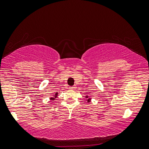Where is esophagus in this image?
<instances>
[{
  "label": "esophagus",
  "instance_id": "34e87169",
  "mask_svg": "<svg viewBox=\"0 0 149 149\" xmlns=\"http://www.w3.org/2000/svg\"><path fill=\"white\" fill-rule=\"evenodd\" d=\"M70 89H71V90H74V89H75V87H74V86L70 87Z\"/></svg>",
  "mask_w": 149,
  "mask_h": 149
}]
</instances>
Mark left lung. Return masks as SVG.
Here are the masks:
<instances>
[{
	"label": "left lung",
	"mask_w": 149,
	"mask_h": 149,
	"mask_svg": "<svg viewBox=\"0 0 149 149\" xmlns=\"http://www.w3.org/2000/svg\"><path fill=\"white\" fill-rule=\"evenodd\" d=\"M88 95H86V96H85V97H86V98H88ZM90 100H91V98H88L87 99V102H90Z\"/></svg>",
	"instance_id": "8db88e82"
}]
</instances>
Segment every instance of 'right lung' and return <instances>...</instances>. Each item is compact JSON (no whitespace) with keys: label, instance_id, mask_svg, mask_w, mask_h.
Wrapping results in <instances>:
<instances>
[{"label":"right lung","instance_id":"obj_1","mask_svg":"<svg viewBox=\"0 0 149 149\" xmlns=\"http://www.w3.org/2000/svg\"><path fill=\"white\" fill-rule=\"evenodd\" d=\"M58 93H55V95H54V97H50V100H55V98H56V97H57V95H58Z\"/></svg>","mask_w":149,"mask_h":149}]
</instances>
